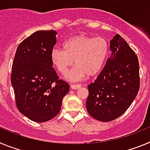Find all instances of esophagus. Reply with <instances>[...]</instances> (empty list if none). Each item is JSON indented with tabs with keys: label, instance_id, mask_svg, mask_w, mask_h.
Listing matches in <instances>:
<instances>
[{
	"label": "esophagus",
	"instance_id": "obj_1",
	"mask_svg": "<svg viewBox=\"0 0 150 150\" xmlns=\"http://www.w3.org/2000/svg\"><path fill=\"white\" fill-rule=\"evenodd\" d=\"M82 87L81 85H78V84H74V85H71V88L72 89H78V88H80Z\"/></svg>",
	"mask_w": 150,
	"mask_h": 150
}]
</instances>
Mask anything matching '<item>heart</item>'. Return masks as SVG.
<instances>
[{"label":"heart","mask_w":150,"mask_h":150,"mask_svg":"<svg viewBox=\"0 0 150 150\" xmlns=\"http://www.w3.org/2000/svg\"><path fill=\"white\" fill-rule=\"evenodd\" d=\"M64 50L54 48L50 59L54 67L62 74H66L68 81H80L88 76H95L104 67L109 54L110 46L107 40L86 35L72 37L63 43Z\"/></svg>","instance_id":"b5f03b06"}]
</instances>
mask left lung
I'll return each mask as SVG.
<instances>
[{"mask_svg":"<svg viewBox=\"0 0 150 150\" xmlns=\"http://www.w3.org/2000/svg\"><path fill=\"white\" fill-rule=\"evenodd\" d=\"M111 55L94 83L88 85L86 108L100 122L116 120L132 104L140 88L137 56L120 34L110 42Z\"/></svg>","mask_w":150,"mask_h":150,"instance_id":"1","label":"left lung"}]
</instances>
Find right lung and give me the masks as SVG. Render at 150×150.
I'll return each instance as SVG.
<instances>
[{
	"label": "right lung",
	"instance_id": "add662e5",
	"mask_svg": "<svg viewBox=\"0 0 150 150\" xmlns=\"http://www.w3.org/2000/svg\"><path fill=\"white\" fill-rule=\"evenodd\" d=\"M55 30H38L17 48L12 66L11 84L19 112L36 122L53 119L60 112L68 83L59 79L52 67L51 51Z\"/></svg>",
	"mask_w": 150,
	"mask_h": 150
}]
</instances>
